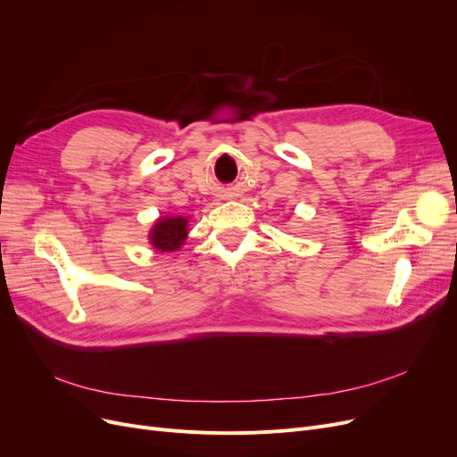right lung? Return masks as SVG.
Listing matches in <instances>:
<instances>
[{
    "label": "right lung",
    "instance_id": "obj_1",
    "mask_svg": "<svg viewBox=\"0 0 457 457\" xmlns=\"http://www.w3.org/2000/svg\"><path fill=\"white\" fill-rule=\"evenodd\" d=\"M187 236V220L184 217H162L150 232L154 249L177 251Z\"/></svg>",
    "mask_w": 457,
    "mask_h": 457
}]
</instances>
